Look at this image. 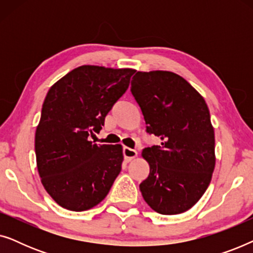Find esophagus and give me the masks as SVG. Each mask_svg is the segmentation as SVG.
<instances>
[{
    "instance_id": "esophagus-1",
    "label": "esophagus",
    "mask_w": 253,
    "mask_h": 253,
    "mask_svg": "<svg viewBox=\"0 0 253 253\" xmlns=\"http://www.w3.org/2000/svg\"><path fill=\"white\" fill-rule=\"evenodd\" d=\"M123 157L126 161H131L137 157V151L129 147H123Z\"/></svg>"
}]
</instances>
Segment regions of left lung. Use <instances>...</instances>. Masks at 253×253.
Masks as SVG:
<instances>
[{"mask_svg": "<svg viewBox=\"0 0 253 253\" xmlns=\"http://www.w3.org/2000/svg\"><path fill=\"white\" fill-rule=\"evenodd\" d=\"M131 94L160 145L144 148L150 175L140 183L155 212L174 215L191 209L209 188L215 139L205 100L184 78L169 71H138Z\"/></svg>", "mask_w": 253, "mask_h": 253, "instance_id": "1", "label": "left lung"}]
</instances>
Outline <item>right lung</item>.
I'll list each match as a JSON object with an SVG mask.
<instances>
[{
    "mask_svg": "<svg viewBox=\"0 0 253 253\" xmlns=\"http://www.w3.org/2000/svg\"><path fill=\"white\" fill-rule=\"evenodd\" d=\"M132 69L82 65L51 86L36 132L38 171L58 205L82 212L108 195L122 169L121 145H98L105 119L129 87Z\"/></svg>",
    "mask_w": 253,
    "mask_h": 253,
    "instance_id": "add662e5",
    "label": "right lung"
}]
</instances>
